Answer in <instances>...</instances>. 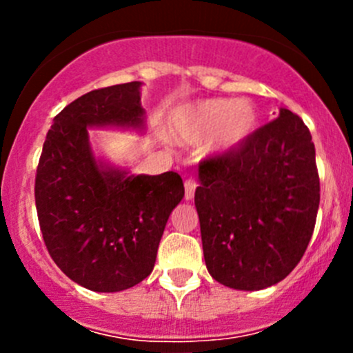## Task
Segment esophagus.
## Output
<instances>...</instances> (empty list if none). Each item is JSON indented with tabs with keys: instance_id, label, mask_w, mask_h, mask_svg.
I'll return each mask as SVG.
<instances>
[{
	"instance_id": "1",
	"label": "esophagus",
	"mask_w": 353,
	"mask_h": 353,
	"mask_svg": "<svg viewBox=\"0 0 353 353\" xmlns=\"http://www.w3.org/2000/svg\"><path fill=\"white\" fill-rule=\"evenodd\" d=\"M196 181L193 179H188L186 183H184V198L188 199V201H191V199L194 198V191H196Z\"/></svg>"
}]
</instances>
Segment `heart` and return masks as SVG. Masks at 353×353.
<instances>
[{
	"instance_id": "1",
	"label": "heart",
	"mask_w": 353,
	"mask_h": 353,
	"mask_svg": "<svg viewBox=\"0 0 353 353\" xmlns=\"http://www.w3.org/2000/svg\"><path fill=\"white\" fill-rule=\"evenodd\" d=\"M259 126V110L249 99H201L172 114L170 134L181 143H205L208 155L243 147Z\"/></svg>"
}]
</instances>
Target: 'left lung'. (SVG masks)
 Returning a JSON list of instances; mask_svg holds the SVG:
<instances>
[{
  "mask_svg": "<svg viewBox=\"0 0 353 353\" xmlns=\"http://www.w3.org/2000/svg\"><path fill=\"white\" fill-rule=\"evenodd\" d=\"M194 206L208 273L236 290H263L297 266L319 208L316 150L288 109L236 152L198 169Z\"/></svg>",
  "mask_w": 353,
  "mask_h": 353,
  "instance_id": "left-lung-1",
  "label": "left lung"
}]
</instances>
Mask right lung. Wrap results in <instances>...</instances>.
I'll list each match as a JSON object with an SVG mask.
<instances>
[{
    "instance_id": "add662e5",
    "label": "right lung",
    "mask_w": 353,
    "mask_h": 353,
    "mask_svg": "<svg viewBox=\"0 0 353 353\" xmlns=\"http://www.w3.org/2000/svg\"><path fill=\"white\" fill-rule=\"evenodd\" d=\"M141 85L92 90L66 105L39 160L35 206L49 254L94 292L126 290L150 275L169 215L184 198L177 172L133 174L90 143L88 130L145 133Z\"/></svg>"
}]
</instances>
